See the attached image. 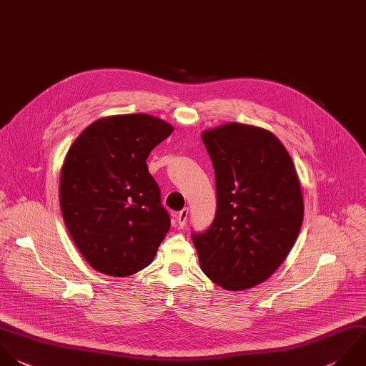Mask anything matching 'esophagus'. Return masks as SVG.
I'll list each match as a JSON object with an SVG mask.
<instances>
[{
	"label": "esophagus",
	"instance_id": "34e87169",
	"mask_svg": "<svg viewBox=\"0 0 366 366\" xmlns=\"http://www.w3.org/2000/svg\"><path fill=\"white\" fill-rule=\"evenodd\" d=\"M187 217H189V209H187V207H184V209H183V210H180V212H179V214H177V223H179V226H180V227H183V226L186 224Z\"/></svg>",
	"mask_w": 366,
	"mask_h": 366
}]
</instances>
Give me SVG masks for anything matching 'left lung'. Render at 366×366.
I'll use <instances>...</instances> for the list:
<instances>
[{
    "label": "left lung",
    "instance_id": "8db88e82",
    "mask_svg": "<svg viewBox=\"0 0 366 366\" xmlns=\"http://www.w3.org/2000/svg\"><path fill=\"white\" fill-rule=\"evenodd\" d=\"M216 179L210 227L193 233L204 274L227 290H246L283 263L303 222L293 162L266 129L226 123L202 133Z\"/></svg>",
    "mask_w": 366,
    "mask_h": 366
}]
</instances>
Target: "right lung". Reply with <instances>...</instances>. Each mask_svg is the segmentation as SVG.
<instances>
[{
    "instance_id": "obj_1",
    "label": "right lung",
    "mask_w": 366,
    "mask_h": 366,
    "mask_svg": "<svg viewBox=\"0 0 366 366\" xmlns=\"http://www.w3.org/2000/svg\"><path fill=\"white\" fill-rule=\"evenodd\" d=\"M173 126L149 114L96 120L69 149L60 174L66 227L89 264L124 277L149 266L170 229L146 160Z\"/></svg>"
}]
</instances>
